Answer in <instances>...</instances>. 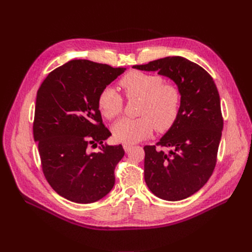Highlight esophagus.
<instances>
[{"mask_svg": "<svg viewBox=\"0 0 252 252\" xmlns=\"http://www.w3.org/2000/svg\"><path fill=\"white\" fill-rule=\"evenodd\" d=\"M123 147H124V149H125V152H128L129 149H130V148L132 147V145H130V144H127V143H124V144H123Z\"/></svg>", "mask_w": 252, "mask_h": 252, "instance_id": "esophagus-1", "label": "esophagus"}]
</instances>
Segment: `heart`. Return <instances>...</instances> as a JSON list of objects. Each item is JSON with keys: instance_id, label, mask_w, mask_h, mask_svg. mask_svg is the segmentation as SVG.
<instances>
[{"instance_id": "b5f03b06", "label": "heart", "mask_w": 252, "mask_h": 252, "mask_svg": "<svg viewBox=\"0 0 252 252\" xmlns=\"http://www.w3.org/2000/svg\"><path fill=\"white\" fill-rule=\"evenodd\" d=\"M127 99H139L138 119H122L112 127L115 140L133 144L148 138L154 127L159 132L171 128L178 118L180 93L177 88L164 83L158 74L131 71L120 80ZM97 105L108 120L117 118L123 110V97L111 87L100 91Z\"/></svg>"}]
</instances>
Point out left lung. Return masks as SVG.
I'll return each instance as SVG.
<instances>
[{"label":"left lung","instance_id":"obj_1","mask_svg":"<svg viewBox=\"0 0 252 252\" xmlns=\"http://www.w3.org/2000/svg\"><path fill=\"white\" fill-rule=\"evenodd\" d=\"M171 78L178 87L180 110L175 124L155 145L144 146V179L161 199H186L206 185L212 175L223 126L220 99L210 74L180 56L133 65Z\"/></svg>","mask_w":252,"mask_h":252}]
</instances>
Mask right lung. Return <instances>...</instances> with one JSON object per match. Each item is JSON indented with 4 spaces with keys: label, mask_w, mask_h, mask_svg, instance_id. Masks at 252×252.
Here are the masks:
<instances>
[{
    "label": "right lung",
    "mask_w": 252,
    "mask_h": 252,
    "mask_svg": "<svg viewBox=\"0 0 252 252\" xmlns=\"http://www.w3.org/2000/svg\"><path fill=\"white\" fill-rule=\"evenodd\" d=\"M126 69L75 59L52 71L37 92L33 139L42 171L54 191L77 203H92L109 193L122 145H107L111 135L98 109L100 91ZM101 144L99 153L89 147Z\"/></svg>",
    "instance_id": "add662e5"
}]
</instances>
